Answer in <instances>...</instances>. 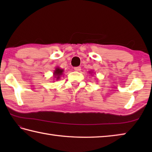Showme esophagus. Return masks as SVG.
<instances>
[{"mask_svg": "<svg viewBox=\"0 0 152 152\" xmlns=\"http://www.w3.org/2000/svg\"><path fill=\"white\" fill-rule=\"evenodd\" d=\"M74 70H75V71H80L81 70V68L80 66H78V67H75V68H74Z\"/></svg>", "mask_w": 152, "mask_h": 152, "instance_id": "1", "label": "esophagus"}]
</instances>
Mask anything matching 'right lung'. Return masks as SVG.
<instances>
[{"mask_svg":"<svg viewBox=\"0 0 152 152\" xmlns=\"http://www.w3.org/2000/svg\"><path fill=\"white\" fill-rule=\"evenodd\" d=\"M63 70L62 69H60V68H56V70L54 71V75L56 76L57 79L60 78V77L61 75H62V72H63Z\"/></svg>","mask_w":152,"mask_h":152,"instance_id":"obj_1","label":"right lung"}]
</instances>
